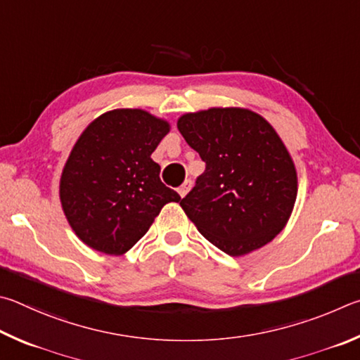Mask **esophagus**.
Listing matches in <instances>:
<instances>
[{
    "label": "esophagus",
    "instance_id": "1",
    "mask_svg": "<svg viewBox=\"0 0 360 360\" xmlns=\"http://www.w3.org/2000/svg\"><path fill=\"white\" fill-rule=\"evenodd\" d=\"M191 186H193V181H191V180H185V184L179 188L180 198H185L186 194H188V191L191 190Z\"/></svg>",
    "mask_w": 360,
    "mask_h": 360
}]
</instances>
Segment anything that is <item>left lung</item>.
<instances>
[{
  "instance_id": "left-lung-1",
  "label": "left lung",
  "mask_w": 360,
  "mask_h": 360,
  "mask_svg": "<svg viewBox=\"0 0 360 360\" xmlns=\"http://www.w3.org/2000/svg\"><path fill=\"white\" fill-rule=\"evenodd\" d=\"M176 128L205 162L180 200L200 234L229 256L272 242L297 198L294 161L274 126L250 109L212 107L185 113Z\"/></svg>"
}]
</instances>
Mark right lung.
<instances>
[{
	"instance_id": "right-lung-1",
	"label": "right lung",
	"mask_w": 360,
	"mask_h": 360,
	"mask_svg": "<svg viewBox=\"0 0 360 360\" xmlns=\"http://www.w3.org/2000/svg\"><path fill=\"white\" fill-rule=\"evenodd\" d=\"M170 124L142 109H115L86 126L60 179V200L72 231L88 247L120 256L147 234L176 191L151 160Z\"/></svg>"
}]
</instances>
